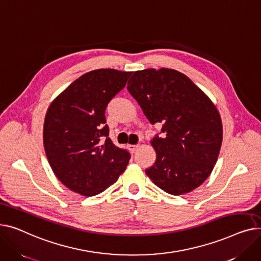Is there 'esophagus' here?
<instances>
[{
	"label": "esophagus",
	"instance_id": "esophagus-1",
	"mask_svg": "<svg viewBox=\"0 0 261 261\" xmlns=\"http://www.w3.org/2000/svg\"><path fill=\"white\" fill-rule=\"evenodd\" d=\"M139 144H128V148L133 151V152H135L138 148H139Z\"/></svg>",
	"mask_w": 261,
	"mask_h": 261
}]
</instances>
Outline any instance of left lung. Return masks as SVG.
I'll return each mask as SVG.
<instances>
[{
  "instance_id": "1",
  "label": "left lung",
  "mask_w": 261,
  "mask_h": 261,
  "mask_svg": "<svg viewBox=\"0 0 261 261\" xmlns=\"http://www.w3.org/2000/svg\"><path fill=\"white\" fill-rule=\"evenodd\" d=\"M127 89L151 124L163 123V138L150 141L157 159L146 175L171 195L200 187L215 166L222 143L215 104L189 76L170 68L135 71Z\"/></svg>"
}]
</instances>
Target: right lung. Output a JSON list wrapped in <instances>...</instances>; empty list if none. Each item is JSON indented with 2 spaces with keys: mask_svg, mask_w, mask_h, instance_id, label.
Returning <instances> with one entry per match:
<instances>
[{
  "mask_svg": "<svg viewBox=\"0 0 261 261\" xmlns=\"http://www.w3.org/2000/svg\"><path fill=\"white\" fill-rule=\"evenodd\" d=\"M130 74L111 68L88 71L48 107L43 126L46 157L56 177L74 193L98 195L125 171L129 152L111 140L105 110Z\"/></svg>",
  "mask_w": 261,
  "mask_h": 261,
  "instance_id": "1",
  "label": "right lung"
}]
</instances>
